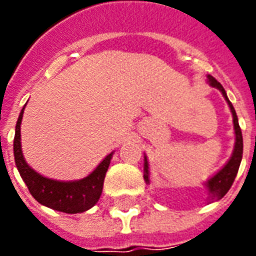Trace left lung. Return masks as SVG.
<instances>
[{
  "label": "left lung",
  "instance_id": "left-lung-1",
  "mask_svg": "<svg viewBox=\"0 0 256 256\" xmlns=\"http://www.w3.org/2000/svg\"><path fill=\"white\" fill-rule=\"evenodd\" d=\"M207 82H208L210 86L220 90L222 96L225 97L226 102H228V106L230 108L232 116H233V128H234V137H236L234 138V148H233V152H232V156L229 158V160L226 162V164L220 168V172H215L212 177L208 178L203 184L204 188L207 189V194H208L207 196V203H212V202L220 200L225 196L228 190L230 189L234 178H236L242 158V128L238 126V119H237L236 111H234V108L232 106L229 98H228L224 86L214 76H211V75H207ZM144 180L145 182L150 185V163H148L146 155H144Z\"/></svg>",
  "mask_w": 256,
  "mask_h": 256
}]
</instances>
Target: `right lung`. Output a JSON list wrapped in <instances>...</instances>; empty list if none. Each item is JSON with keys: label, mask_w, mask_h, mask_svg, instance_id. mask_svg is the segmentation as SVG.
I'll list each match as a JSON object with an SVG mask.
<instances>
[{"label": "right lung", "mask_w": 256, "mask_h": 256, "mask_svg": "<svg viewBox=\"0 0 256 256\" xmlns=\"http://www.w3.org/2000/svg\"><path fill=\"white\" fill-rule=\"evenodd\" d=\"M24 106L20 112L16 128H14V155L20 177L23 178L32 198L42 206H46L49 208L67 212V214H78V212L90 210L100 198L106 172L110 167L114 152L106 155L101 160L100 164L96 167L89 176H86L82 180L58 181V180L44 177L26 162L23 150H22L20 124L23 119Z\"/></svg>", "instance_id": "right-lung-1"}]
</instances>
